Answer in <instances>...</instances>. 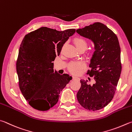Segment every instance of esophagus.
<instances>
[{
    "label": "esophagus",
    "instance_id": "34e87169",
    "mask_svg": "<svg viewBox=\"0 0 132 132\" xmlns=\"http://www.w3.org/2000/svg\"><path fill=\"white\" fill-rule=\"evenodd\" d=\"M76 79H78V78L77 77H76V76L72 77V80H76Z\"/></svg>",
    "mask_w": 132,
    "mask_h": 132
}]
</instances>
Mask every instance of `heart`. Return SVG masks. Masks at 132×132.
<instances>
[{"instance_id":"1","label":"heart","mask_w":132,"mask_h":132,"mask_svg":"<svg viewBox=\"0 0 132 132\" xmlns=\"http://www.w3.org/2000/svg\"><path fill=\"white\" fill-rule=\"evenodd\" d=\"M74 44L80 51H85L88 47V43L85 39L81 37H76L73 39ZM88 55H92L93 54V50H89L88 51ZM83 63L81 62H71L68 64V69L70 73L74 74L80 73L81 69L83 68Z\"/></svg>"}]
</instances>
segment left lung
I'll use <instances>...</instances> for the list:
<instances>
[{
    "instance_id": "left-lung-1",
    "label": "left lung",
    "mask_w": 132,
    "mask_h": 132,
    "mask_svg": "<svg viewBox=\"0 0 132 132\" xmlns=\"http://www.w3.org/2000/svg\"><path fill=\"white\" fill-rule=\"evenodd\" d=\"M78 34L92 40L95 51L91 59L87 74L93 77L95 83L88 85L80 80L81 87L77 94L84 109L96 111L106 107L116 93L121 73V48L118 37L103 23L95 22L76 30Z\"/></svg>"
}]
</instances>
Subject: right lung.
Instances as JSON below:
<instances>
[{"instance_id":"obj_1","label":"right lung","mask_w":132,"mask_h":132,"mask_svg":"<svg viewBox=\"0 0 132 132\" xmlns=\"http://www.w3.org/2000/svg\"><path fill=\"white\" fill-rule=\"evenodd\" d=\"M74 29L58 31L42 27L26 35L16 63L19 87L29 104L47 111L58 102L61 91L71 80L67 74L54 71V63Z\"/></svg>"}]
</instances>
